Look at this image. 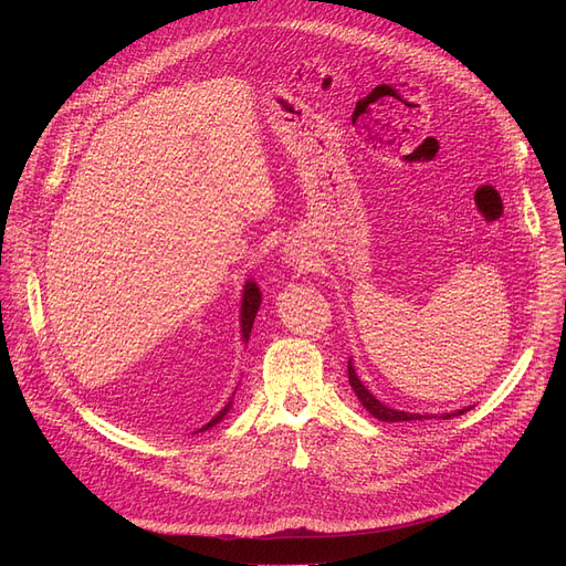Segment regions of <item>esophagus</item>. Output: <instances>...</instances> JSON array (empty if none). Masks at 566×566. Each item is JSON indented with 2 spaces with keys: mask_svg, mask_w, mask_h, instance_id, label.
I'll return each mask as SVG.
<instances>
[{
  "mask_svg": "<svg viewBox=\"0 0 566 566\" xmlns=\"http://www.w3.org/2000/svg\"><path fill=\"white\" fill-rule=\"evenodd\" d=\"M284 256L289 263H305V256L301 254V250H295V248H289Z\"/></svg>",
  "mask_w": 566,
  "mask_h": 566,
  "instance_id": "34e87169",
  "label": "esophagus"
}]
</instances>
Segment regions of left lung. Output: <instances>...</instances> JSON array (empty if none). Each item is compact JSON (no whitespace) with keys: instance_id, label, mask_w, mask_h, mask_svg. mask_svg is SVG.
I'll list each match as a JSON object with an SVG mask.
<instances>
[{"instance_id":"1","label":"left lung","mask_w":566,"mask_h":566,"mask_svg":"<svg viewBox=\"0 0 566 566\" xmlns=\"http://www.w3.org/2000/svg\"><path fill=\"white\" fill-rule=\"evenodd\" d=\"M348 382H350L353 392L358 395V399L363 401V406L374 415V418H378V420H382V422H412V420H429V415H420V412H403V410H395V408H388L385 403H380V401H378V399H376V397L365 388V385L360 382V378H358V374H355V369H353L350 360H348ZM465 410H470V408L457 410V412H452V415L444 412V415H442V420L457 418V415H463Z\"/></svg>"}]
</instances>
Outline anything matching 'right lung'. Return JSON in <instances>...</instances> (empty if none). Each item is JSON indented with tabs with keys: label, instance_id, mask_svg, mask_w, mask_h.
<instances>
[{
	"label": "right lung",
	"instance_id": "add662e5",
	"mask_svg": "<svg viewBox=\"0 0 566 566\" xmlns=\"http://www.w3.org/2000/svg\"><path fill=\"white\" fill-rule=\"evenodd\" d=\"M259 305H261V293H259V286L254 284V282H248L245 284V293H243V307H241V335H243V342H248L250 339V333H252V323H254V316H256V312H259ZM229 408H231V403H227L216 418L208 422L206 427H201L199 431H206V429H211L213 424H218L224 415L229 412Z\"/></svg>",
	"mask_w": 566,
	"mask_h": 566
}]
</instances>
